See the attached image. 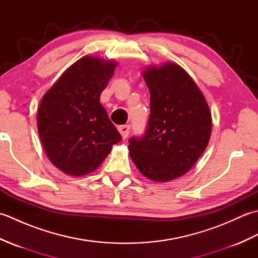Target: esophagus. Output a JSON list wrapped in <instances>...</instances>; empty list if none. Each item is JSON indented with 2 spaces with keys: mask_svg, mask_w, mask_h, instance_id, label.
<instances>
[{
  "mask_svg": "<svg viewBox=\"0 0 258 258\" xmlns=\"http://www.w3.org/2000/svg\"><path fill=\"white\" fill-rule=\"evenodd\" d=\"M130 125H122V126H118V132L122 135L123 139H126L130 134Z\"/></svg>",
  "mask_w": 258,
  "mask_h": 258,
  "instance_id": "obj_1",
  "label": "esophagus"
}]
</instances>
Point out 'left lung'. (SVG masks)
<instances>
[{
    "instance_id": "obj_1",
    "label": "left lung",
    "mask_w": 258,
    "mask_h": 258,
    "mask_svg": "<svg viewBox=\"0 0 258 258\" xmlns=\"http://www.w3.org/2000/svg\"><path fill=\"white\" fill-rule=\"evenodd\" d=\"M143 78L151 114L144 135L128 140L130 155L144 176L168 182L188 172L205 151L211 112L195 82L178 65L151 67Z\"/></svg>"
}]
</instances>
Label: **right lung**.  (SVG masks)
Listing matches in <instances>:
<instances>
[{"mask_svg": "<svg viewBox=\"0 0 258 258\" xmlns=\"http://www.w3.org/2000/svg\"><path fill=\"white\" fill-rule=\"evenodd\" d=\"M116 64L86 56L69 68L37 112L38 135L47 157L73 176L94 171L122 136L100 103Z\"/></svg>", "mask_w": 258, "mask_h": 258, "instance_id": "1", "label": "right lung"}]
</instances>
